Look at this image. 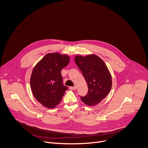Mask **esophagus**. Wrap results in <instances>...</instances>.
I'll return each instance as SVG.
<instances>
[{
    "instance_id": "obj_1",
    "label": "esophagus",
    "mask_w": 148,
    "mask_h": 148,
    "mask_svg": "<svg viewBox=\"0 0 148 148\" xmlns=\"http://www.w3.org/2000/svg\"><path fill=\"white\" fill-rule=\"evenodd\" d=\"M70 90H75L77 89V87H76V86L70 87Z\"/></svg>"
}]
</instances>
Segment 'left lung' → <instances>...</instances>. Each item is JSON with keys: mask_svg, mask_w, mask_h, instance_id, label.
Here are the masks:
<instances>
[{"mask_svg": "<svg viewBox=\"0 0 148 148\" xmlns=\"http://www.w3.org/2000/svg\"><path fill=\"white\" fill-rule=\"evenodd\" d=\"M74 59L88 84V94L81 99L88 106H95L110 92L112 84L111 75L103 61L95 54L77 55Z\"/></svg>", "mask_w": 148, "mask_h": 148, "instance_id": "obj_1", "label": "left lung"}]
</instances>
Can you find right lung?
<instances>
[{
    "label": "right lung",
    "mask_w": 148,
    "mask_h": 148,
    "mask_svg": "<svg viewBox=\"0 0 148 148\" xmlns=\"http://www.w3.org/2000/svg\"><path fill=\"white\" fill-rule=\"evenodd\" d=\"M70 62V57L58 53H48L33 69L30 87L36 99L48 108L60 103L68 87L62 84L61 70Z\"/></svg>",
    "instance_id": "1"
}]
</instances>
